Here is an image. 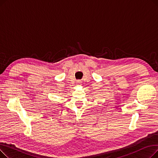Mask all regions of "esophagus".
Returning <instances> with one entry per match:
<instances>
[{
  "instance_id": "obj_1",
  "label": "esophagus",
  "mask_w": 158,
  "mask_h": 158,
  "mask_svg": "<svg viewBox=\"0 0 158 158\" xmlns=\"http://www.w3.org/2000/svg\"><path fill=\"white\" fill-rule=\"evenodd\" d=\"M77 83L78 85H79V84L81 83V82L80 81H77Z\"/></svg>"
}]
</instances>
